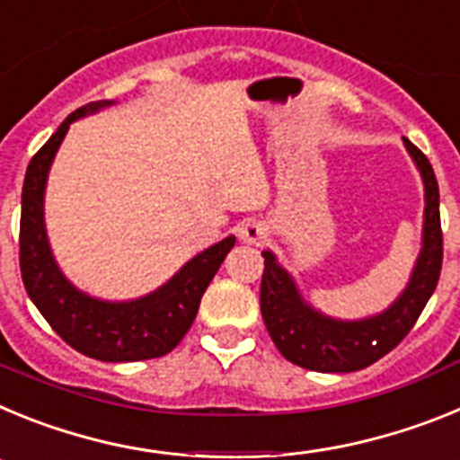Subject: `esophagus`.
<instances>
[{"label": "esophagus", "instance_id": "esophagus-1", "mask_svg": "<svg viewBox=\"0 0 460 460\" xmlns=\"http://www.w3.org/2000/svg\"><path fill=\"white\" fill-rule=\"evenodd\" d=\"M239 239L246 243H262L267 239V226L260 221H243L239 226Z\"/></svg>", "mask_w": 460, "mask_h": 460}]
</instances>
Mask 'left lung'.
Here are the masks:
<instances>
[{
    "mask_svg": "<svg viewBox=\"0 0 460 460\" xmlns=\"http://www.w3.org/2000/svg\"><path fill=\"white\" fill-rule=\"evenodd\" d=\"M403 142L424 177V246L408 288L389 311L359 323L324 318L304 304L290 276L276 265L274 255L270 251L262 253V320L280 355L296 367L320 373H350L371 367L410 334V329L420 320L426 302L436 290L442 270L440 190L426 154L414 147L408 137H403Z\"/></svg>",
    "mask_w": 460,
    "mask_h": 460,
    "instance_id": "1",
    "label": "left lung"
}]
</instances>
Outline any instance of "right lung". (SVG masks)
Here are the masks:
<instances>
[{"label": "right lung", "mask_w": 460, "mask_h": 460, "mask_svg": "<svg viewBox=\"0 0 460 460\" xmlns=\"http://www.w3.org/2000/svg\"><path fill=\"white\" fill-rule=\"evenodd\" d=\"M110 105L87 103L62 121L50 140L31 156L22 184L20 214V274L24 290L57 334L73 350L99 361H142L172 352L195 320L209 280L234 246V237L195 255L177 276L137 302L110 304L83 295L57 270L43 226V190L55 152L68 124Z\"/></svg>", "instance_id": "add662e5"}]
</instances>
